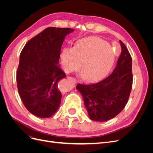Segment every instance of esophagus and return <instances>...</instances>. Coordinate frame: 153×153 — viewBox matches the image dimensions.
<instances>
[{
	"label": "esophagus",
	"instance_id": "34e87169",
	"mask_svg": "<svg viewBox=\"0 0 153 153\" xmlns=\"http://www.w3.org/2000/svg\"><path fill=\"white\" fill-rule=\"evenodd\" d=\"M68 79L69 80L73 81L74 83H75V84H76V83H78V81L75 79V78H73V77H68Z\"/></svg>",
	"mask_w": 153,
	"mask_h": 153
}]
</instances>
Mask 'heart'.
Returning a JSON list of instances; mask_svg holds the SVG:
<instances>
[{"label": "heart", "instance_id": "obj_1", "mask_svg": "<svg viewBox=\"0 0 153 153\" xmlns=\"http://www.w3.org/2000/svg\"><path fill=\"white\" fill-rule=\"evenodd\" d=\"M114 58L109 43L96 36L82 38L73 48H64L61 53V62L66 71L75 69L80 61L81 75L91 82L102 78L112 66Z\"/></svg>", "mask_w": 153, "mask_h": 153}]
</instances>
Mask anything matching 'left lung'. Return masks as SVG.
Listing matches in <instances>:
<instances>
[{"label": "left lung", "mask_w": 153, "mask_h": 153, "mask_svg": "<svg viewBox=\"0 0 153 153\" xmlns=\"http://www.w3.org/2000/svg\"><path fill=\"white\" fill-rule=\"evenodd\" d=\"M121 53L113 72L93 84H78L89 118L103 122L115 117L126 106L132 88V59L125 45L119 41Z\"/></svg>", "instance_id": "left-lung-1"}]
</instances>
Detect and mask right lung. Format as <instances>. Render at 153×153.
<instances>
[{"instance_id":"add662e5","label":"right lung","mask_w":153,"mask_h":153,"mask_svg":"<svg viewBox=\"0 0 153 153\" xmlns=\"http://www.w3.org/2000/svg\"><path fill=\"white\" fill-rule=\"evenodd\" d=\"M70 28L48 27L26 43L16 71L18 93L25 107L36 116L50 117L57 112L62 94L58 83L64 77L59 65L61 49Z\"/></svg>"}]
</instances>
